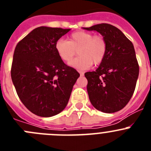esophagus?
Here are the masks:
<instances>
[{
    "instance_id": "34e87169",
    "label": "esophagus",
    "mask_w": 151,
    "mask_h": 151,
    "mask_svg": "<svg viewBox=\"0 0 151 151\" xmlns=\"http://www.w3.org/2000/svg\"><path fill=\"white\" fill-rule=\"evenodd\" d=\"M79 73H80V75H81V76H84V73H83V72L79 71Z\"/></svg>"
}]
</instances>
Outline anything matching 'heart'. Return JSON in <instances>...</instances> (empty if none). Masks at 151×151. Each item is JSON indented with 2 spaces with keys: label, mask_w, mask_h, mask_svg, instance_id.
Returning a JSON list of instances; mask_svg holds the SVG:
<instances>
[{
  "label": "heart",
  "mask_w": 151,
  "mask_h": 151,
  "mask_svg": "<svg viewBox=\"0 0 151 151\" xmlns=\"http://www.w3.org/2000/svg\"><path fill=\"white\" fill-rule=\"evenodd\" d=\"M106 42L101 35H94L85 31L72 33L67 41L59 39L55 43L57 55L66 63H70L76 55L79 57L71 63L78 69H87L94 63L99 65L104 61L106 54Z\"/></svg>",
  "instance_id": "1"
}]
</instances>
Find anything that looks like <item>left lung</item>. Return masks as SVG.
Instances as JSON below:
<instances>
[{
  "mask_svg": "<svg viewBox=\"0 0 151 151\" xmlns=\"http://www.w3.org/2000/svg\"><path fill=\"white\" fill-rule=\"evenodd\" d=\"M84 29L101 33L107 46L99 67L85 73L89 99L97 110L115 113L126 106L135 89L139 66L134 46L119 29L110 24H97Z\"/></svg>",
  "mask_w": 151,
  "mask_h": 151,
  "instance_id": "1",
  "label": "left lung"
}]
</instances>
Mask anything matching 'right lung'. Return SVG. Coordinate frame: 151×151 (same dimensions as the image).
<instances>
[{
    "label": "right lung",
    "mask_w": 151,
    "mask_h": 151,
    "mask_svg": "<svg viewBox=\"0 0 151 151\" xmlns=\"http://www.w3.org/2000/svg\"><path fill=\"white\" fill-rule=\"evenodd\" d=\"M69 29L41 26L16 46L11 78L22 103L41 117L55 116L65 109L79 73L57 55L55 43Z\"/></svg>",
    "instance_id": "1"
}]
</instances>
